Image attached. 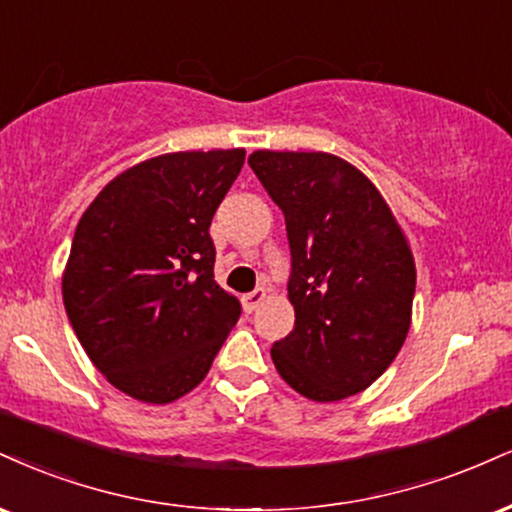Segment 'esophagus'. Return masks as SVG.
Masks as SVG:
<instances>
[{"label":"esophagus","instance_id":"1","mask_svg":"<svg viewBox=\"0 0 512 512\" xmlns=\"http://www.w3.org/2000/svg\"><path fill=\"white\" fill-rule=\"evenodd\" d=\"M264 298H267V291H264V288H255V291H252V293H245L243 295L245 312H255L257 307H260V303H262Z\"/></svg>","mask_w":512,"mask_h":512}]
</instances>
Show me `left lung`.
I'll return each instance as SVG.
<instances>
[{"label":"left lung","mask_w":512,"mask_h":512,"mask_svg":"<svg viewBox=\"0 0 512 512\" xmlns=\"http://www.w3.org/2000/svg\"><path fill=\"white\" fill-rule=\"evenodd\" d=\"M286 219L293 331L272 346L291 389L317 403L365 391L410 329L415 260L374 183L326 152H252Z\"/></svg>","instance_id":"8db88e82"}]
</instances>
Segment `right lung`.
<instances>
[{
    "label": "right lung",
    "mask_w": 512,
    "mask_h": 512,
    "mask_svg": "<svg viewBox=\"0 0 512 512\" xmlns=\"http://www.w3.org/2000/svg\"><path fill=\"white\" fill-rule=\"evenodd\" d=\"M245 150L171 152L107 183L76 226L61 293L109 384L171 403L207 377L240 317L214 281L209 224Z\"/></svg>",
    "instance_id": "1"
}]
</instances>
